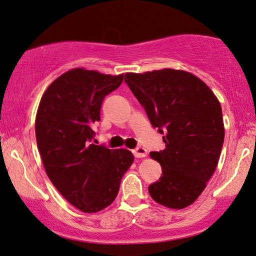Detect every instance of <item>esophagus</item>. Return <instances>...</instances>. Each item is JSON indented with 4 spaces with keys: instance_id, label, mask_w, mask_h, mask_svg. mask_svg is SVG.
I'll return each instance as SVG.
<instances>
[{
    "instance_id": "1",
    "label": "esophagus",
    "mask_w": 256,
    "mask_h": 256,
    "mask_svg": "<svg viewBox=\"0 0 256 256\" xmlns=\"http://www.w3.org/2000/svg\"><path fill=\"white\" fill-rule=\"evenodd\" d=\"M132 152H134V158H146V154H148L146 149V148H143V146H138V148H136V149L132 150Z\"/></svg>"
}]
</instances>
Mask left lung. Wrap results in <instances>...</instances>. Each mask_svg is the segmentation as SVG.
I'll use <instances>...</instances> for the list:
<instances>
[{
  "mask_svg": "<svg viewBox=\"0 0 256 256\" xmlns=\"http://www.w3.org/2000/svg\"><path fill=\"white\" fill-rule=\"evenodd\" d=\"M125 82L154 128L166 132L164 150L150 152L162 167V176L149 186L150 196L166 208H187L218 164L224 142L220 101L205 82L184 70L126 72Z\"/></svg>",
  "mask_w": 256,
  "mask_h": 256,
  "instance_id": "left-lung-1",
  "label": "left lung"
}]
</instances>
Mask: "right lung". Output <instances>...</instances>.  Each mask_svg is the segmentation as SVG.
Wrapping results in <instances>:
<instances>
[{
  "label": "right lung",
  "mask_w": 256,
  "mask_h": 256,
  "mask_svg": "<svg viewBox=\"0 0 256 256\" xmlns=\"http://www.w3.org/2000/svg\"><path fill=\"white\" fill-rule=\"evenodd\" d=\"M122 80L124 74L75 68L48 86L36 110V146L46 174L58 192L86 214L114 202L134 160L128 149L92 143V125L100 122L101 104Z\"/></svg>",
  "instance_id": "obj_1"
}]
</instances>
